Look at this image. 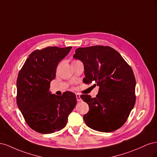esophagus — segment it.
<instances>
[{"instance_id": "1", "label": "esophagus", "mask_w": 157, "mask_h": 157, "mask_svg": "<svg viewBox=\"0 0 157 157\" xmlns=\"http://www.w3.org/2000/svg\"><path fill=\"white\" fill-rule=\"evenodd\" d=\"M76 99H77V101L78 102H80V101H82V98H81L80 97V95L79 94H76Z\"/></svg>"}]
</instances>
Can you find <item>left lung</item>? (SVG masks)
I'll list each match as a JSON object with an SVG mask.
<instances>
[{
    "label": "left lung",
    "instance_id": "8db88e82",
    "mask_svg": "<svg viewBox=\"0 0 157 157\" xmlns=\"http://www.w3.org/2000/svg\"><path fill=\"white\" fill-rule=\"evenodd\" d=\"M73 57L84 66L83 82L95 81L99 87L97 97L81 95L89 111L83 115L89 128L110 132L122 126L133 109L136 80L132 68L112 48L94 45L76 49Z\"/></svg>",
    "mask_w": 157,
    "mask_h": 157
}]
</instances>
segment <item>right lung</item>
<instances>
[{"label": "right lung", "instance_id": "right-lung-1", "mask_svg": "<svg viewBox=\"0 0 157 157\" xmlns=\"http://www.w3.org/2000/svg\"><path fill=\"white\" fill-rule=\"evenodd\" d=\"M72 47H48L34 51L27 59L17 79V104L27 124L42 134H52L65 127L77 100L72 92L52 94L50 83L59 63Z\"/></svg>", "mask_w": 157, "mask_h": 157}]
</instances>
